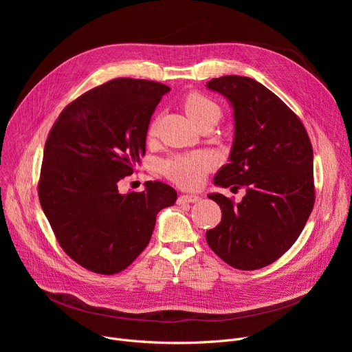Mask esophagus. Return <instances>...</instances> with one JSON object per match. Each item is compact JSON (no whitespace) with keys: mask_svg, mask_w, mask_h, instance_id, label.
<instances>
[{"mask_svg":"<svg viewBox=\"0 0 352 352\" xmlns=\"http://www.w3.org/2000/svg\"><path fill=\"white\" fill-rule=\"evenodd\" d=\"M201 198L198 197V195H195V194H184V195H179L178 197V204H186V202H197V201H199Z\"/></svg>","mask_w":352,"mask_h":352,"instance_id":"1","label":"esophagus"}]
</instances>
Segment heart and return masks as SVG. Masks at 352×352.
<instances>
[{"instance_id": "heart-1", "label": "heart", "mask_w": 352, "mask_h": 352, "mask_svg": "<svg viewBox=\"0 0 352 352\" xmlns=\"http://www.w3.org/2000/svg\"><path fill=\"white\" fill-rule=\"evenodd\" d=\"M184 109L192 122L202 118L215 116L219 117V108L215 102L207 97L197 94H190L184 101ZM212 165L211 158L204 153H194L188 155H178L164 164V171L173 181L179 184L181 187L195 188L204 181V175L210 171Z\"/></svg>"}]
</instances>
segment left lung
Returning a JSON list of instances; mask_svg holds the SVG:
<instances>
[{"label":"left lung","instance_id":"8db88e82","mask_svg":"<svg viewBox=\"0 0 352 352\" xmlns=\"http://www.w3.org/2000/svg\"><path fill=\"white\" fill-rule=\"evenodd\" d=\"M206 87L227 98L234 117L228 164L215 174L214 186L247 188L238 204L208 194L223 217L207 231V243L234 268H263L297 241L312 211L311 141L300 118L258 81L224 76Z\"/></svg>","mask_w":352,"mask_h":352}]
</instances>
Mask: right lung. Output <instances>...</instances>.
Returning <instances> with one entry per match:
<instances>
[{
    "label": "right lung",
    "instance_id": "obj_1",
    "mask_svg": "<svg viewBox=\"0 0 352 352\" xmlns=\"http://www.w3.org/2000/svg\"><path fill=\"white\" fill-rule=\"evenodd\" d=\"M170 87L111 80L64 108L44 148L38 184L43 211L63 250L98 274L125 270L148 245L157 214L177 192L146 181L142 192L120 194L145 154L148 125Z\"/></svg>",
    "mask_w": 352,
    "mask_h": 352
}]
</instances>
